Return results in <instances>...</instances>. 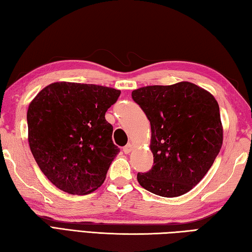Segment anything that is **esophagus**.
<instances>
[{
  "label": "esophagus",
  "mask_w": 252,
  "mask_h": 252,
  "mask_svg": "<svg viewBox=\"0 0 252 252\" xmlns=\"http://www.w3.org/2000/svg\"><path fill=\"white\" fill-rule=\"evenodd\" d=\"M132 151V144H127L125 147H123V152H125V154H129Z\"/></svg>",
  "instance_id": "34e87169"
}]
</instances>
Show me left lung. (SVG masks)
Wrapping results in <instances>:
<instances>
[{"label": "left lung", "mask_w": 252, "mask_h": 252, "mask_svg": "<svg viewBox=\"0 0 252 252\" xmlns=\"http://www.w3.org/2000/svg\"><path fill=\"white\" fill-rule=\"evenodd\" d=\"M132 98L151 122L154 165L139 172V184L152 193L175 198L189 192L206 175L223 144L220 107L195 84L146 86Z\"/></svg>", "instance_id": "1"}]
</instances>
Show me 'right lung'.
I'll list each match as a JSON object with an SVG mask.
<instances>
[{
	"label": "right lung",
	"mask_w": 252,
	"mask_h": 252,
	"mask_svg": "<svg viewBox=\"0 0 252 252\" xmlns=\"http://www.w3.org/2000/svg\"><path fill=\"white\" fill-rule=\"evenodd\" d=\"M120 94L94 84L57 82L33 98L27 111L29 146L57 188L83 195L103 184L120 152L105 115Z\"/></svg>",
	"instance_id": "right-lung-1"
}]
</instances>
